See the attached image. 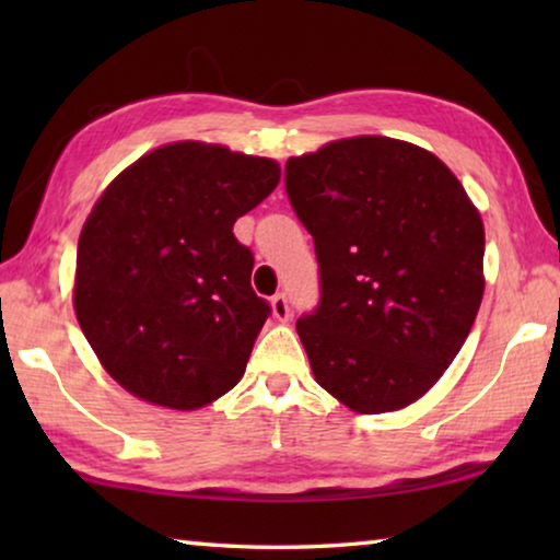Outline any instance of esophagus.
I'll return each mask as SVG.
<instances>
[{
	"label": "esophagus",
	"instance_id": "34e87169",
	"mask_svg": "<svg viewBox=\"0 0 560 560\" xmlns=\"http://www.w3.org/2000/svg\"><path fill=\"white\" fill-rule=\"evenodd\" d=\"M271 314L277 316L279 320H289L291 308H289V301H287V296H283V293H277V296L271 299Z\"/></svg>",
	"mask_w": 560,
	"mask_h": 560
}]
</instances>
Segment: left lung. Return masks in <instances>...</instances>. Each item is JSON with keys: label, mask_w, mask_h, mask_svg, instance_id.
I'll return each instance as SVG.
<instances>
[{"label": "left lung", "mask_w": 560, "mask_h": 560, "mask_svg": "<svg viewBox=\"0 0 560 560\" xmlns=\"http://www.w3.org/2000/svg\"><path fill=\"white\" fill-rule=\"evenodd\" d=\"M320 301L296 320L316 383L360 415L407 407L467 340L485 296V224L438 155L383 136L289 158Z\"/></svg>", "instance_id": "left-lung-1"}]
</instances>
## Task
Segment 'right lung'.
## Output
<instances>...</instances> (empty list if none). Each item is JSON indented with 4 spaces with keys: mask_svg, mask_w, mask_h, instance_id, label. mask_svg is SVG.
Segmentation results:
<instances>
[{
    "mask_svg": "<svg viewBox=\"0 0 560 560\" xmlns=\"http://www.w3.org/2000/svg\"><path fill=\"white\" fill-rule=\"evenodd\" d=\"M277 160L185 140L113 179L79 236L73 308L128 393L197 410L242 381L271 306L232 232L279 185Z\"/></svg>",
    "mask_w": 560,
    "mask_h": 560,
    "instance_id": "right-lung-1",
    "label": "right lung"
}]
</instances>
